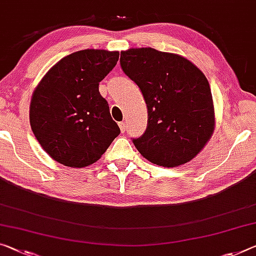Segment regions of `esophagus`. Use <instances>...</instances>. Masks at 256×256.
I'll use <instances>...</instances> for the list:
<instances>
[{"instance_id":"34e87169","label":"esophagus","mask_w":256,"mask_h":256,"mask_svg":"<svg viewBox=\"0 0 256 256\" xmlns=\"http://www.w3.org/2000/svg\"><path fill=\"white\" fill-rule=\"evenodd\" d=\"M119 127H120L121 132H124V130H126V124H124V121H121V122H119Z\"/></svg>"}]
</instances>
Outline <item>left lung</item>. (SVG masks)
Listing matches in <instances>:
<instances>
[{
  "mask_svg": "<svg viewBox=\"0 0 256 256\" xmlns=\"http://www.w3.org/2000/svg\"><path fill=\"white\" fill-rule=\"evenodd\" d=\"M120 64L148 106L146 130L132 140L138 152L162 167L194 159L215 130L213 97L205 74L186 57L153 48L121 51Z\"/></svg>",
  "mask_w": 256,
  "mask_h": 256,
  "instance_id": "1",
  "label": "left lung"
}]
</instances>
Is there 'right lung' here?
I'll use <instances>...</instances> for the list:
<instances>
[{"label": "right lung", "mask_w": 256, "mask_h": 256, "mask_svg": "<svg viewBox=\"0 0 256 256\" xmlns=\"http://www.w3.org/2000/svg\"><path fill=\"white\" fill-rule=\"evenodd\" d=\"M118 60L119 51L80 50L62 58L38 82L30 105V127L57 162L90 166L120 134L98 89Z\"/></svg>", "instance_id": "1"}]
</instances>
